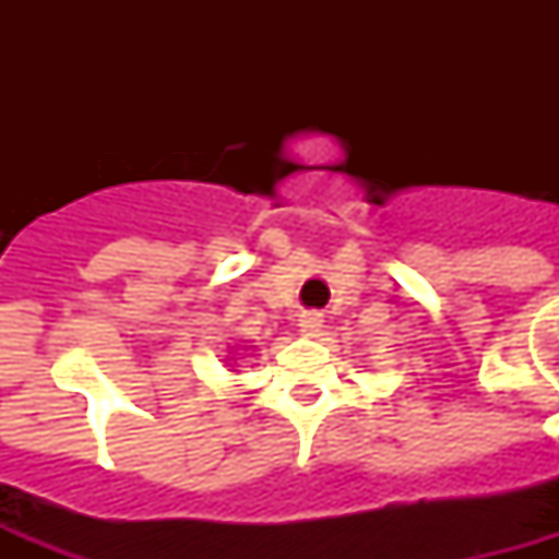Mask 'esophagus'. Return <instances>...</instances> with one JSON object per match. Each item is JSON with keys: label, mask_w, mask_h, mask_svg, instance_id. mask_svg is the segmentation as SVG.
<instances>
[{"label": "esophagus", "mask_w": 559, "mask_h": 559, "mask_svg": "<svg viewBox=\"0 0 559 559\" xmlns=\"http://www.w3.org/2000/svg\"><path fill=\"white\" fill-rule=\"evenodd\" d=\"M322 313H316V310H305V313L298 316V328H301V333H307V336H316V333L322 331Z\"/></svg>", "instance_id": "obj_1"}]
</instances>
